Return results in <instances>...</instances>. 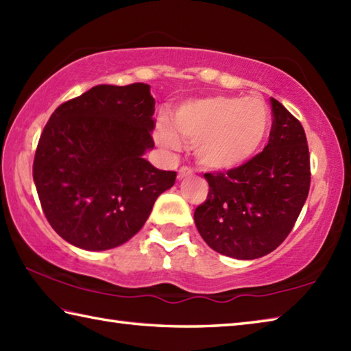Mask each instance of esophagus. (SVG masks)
<instances>
[{"label":"esophagus","instance_id":"esophagus-1","mask_svg":"<svg viewBox=\"0 0 351 351\" xmlns=\"http://www.w3.org/2000/svg\"><path fill=\"white\" fill-rule=\"evenodd\" d=\"M189 176H192V169L191 168L182 167L180 169H178V174H177L178 180H182V178H186V177H189Z\"/></svg>","mask_w":351,"mask_h":351}]
</instances>
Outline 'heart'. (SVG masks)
Listing matches in <instances>:
<instances>
[{"mask_svg":"<svg viewBox=\"0 0 351 351\" xmlns=\"http://www.w3.org/2000/svg\"><path fill=\"white\" fill-rule=\"evenodd\" d=\"M271 110L261 94L209 95L177 107L173 124L160 119L154 139L162 148L177 149L180 138L194 144L199 165L230 171L245 165L265 144Z\"/></svg>","mask_w":351,"mask_h":351,"instance_id":"obj_1","label":"heart"}]
</instances>
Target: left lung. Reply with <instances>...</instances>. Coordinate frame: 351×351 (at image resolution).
<instances>
[{"instance_id": "left-lung-1", "label": "left lung", "mask_w": 351, "mask_h": 351, "mask_svg": "<svg viewBox=\"0 0 351 351\" xmlns=\"http://www.w3.org/2000/svg\"><path fill=\"white\" fill-rule=\"evenodd\" d=\"M268 145L236 169L207 173L206 202L194 213L204 242L217 253L252 261L282 244L309 194L311 162L300 121L271 98Z\"/></svg>"}]
</instances>
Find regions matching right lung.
Listing matches in <instances>:
<instances>
[{
  "label": "right lung",
  "instance_id": "right-lung-1",
  "mask_svg": "<svg viewBox=\"0 0 351 351\" xmlns=\"http://www.w3.org/2000/svg\"><path fill=\"white\" fill-rule=\"evenodd\" d=\"M145 83L98 84L60 104L40 134L33 180L48 223L88 252L123 245L145 224L176 171L144 159L154 148Z\"/></svg>",
  "mask_w": 351,
  "mask_h": 351
}]
</instances>
